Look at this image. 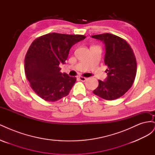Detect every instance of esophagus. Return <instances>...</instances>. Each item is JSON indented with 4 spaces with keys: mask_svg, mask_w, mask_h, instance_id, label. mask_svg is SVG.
<instances>
[{
    "mask_svg": "<svg viewBox=\"0 0 155 155\" xmlns=\"http://www.w3.org/2000/svg\"><path fill=\"white\" fill-rule=\"evenodd\" d=\"M79 79H80L81 81H85L86 80H87V78H85V77H82V76H81V77H79Z\"/></svg>",
    "mask_w": 155,
    "mask_h": 155,
    "instance_id": "34e87169",
    "label": "esophagus"
}]
</instances>
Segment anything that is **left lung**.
Masks as SVG:
<instances>
[{"mask_svg": "<svg viewBox=\"0 0 155 155\" xmlns=\"http://www.w3.org/2000/svg\"><path fill=\"white\" fill-rule=\"evenodd\" d=\"M105 45L104 62L108 67L105 81L98 80L99 85L93 93L107 100H114L124 95L132 87L137 70V60L129 44L121 37L109 34L92 35Z\"/></svg>", "mask_w": 155, "mask_h": 155, "instance_id": "8db88e82", "label": "left lung"}]
</instances>
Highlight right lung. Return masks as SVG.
Masks as SVG:
<instances>
[{"mask_svg":"<svg viewBox=\"0 0 155 155\" xmlns=\"http://www.w3.org/2000/svg\"><path fill=\"white\" fill-rule=\"evenodd\" d=\"M83 35L50 33L37 37L30 46L25 59V71L30 85L46 101H55L67 96L76 77L60 72L72 46L85 39Z\"/></svg>","mask_w":155,"mask_h":155,"instance_id":"1","label":"right lung"}]
</instances>
